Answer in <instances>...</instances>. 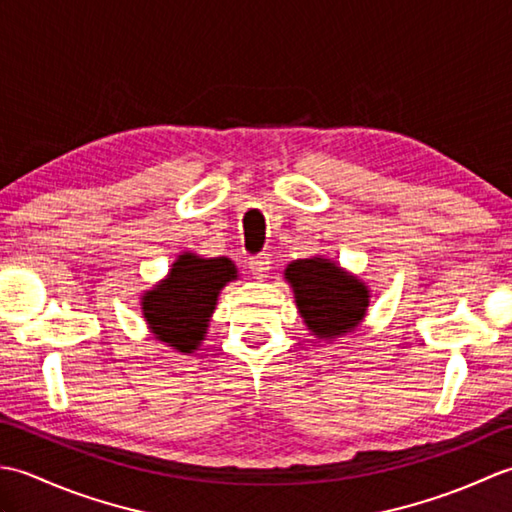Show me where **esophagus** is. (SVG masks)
Segmentation results:
<instances>
[{"label": "esophagus", "instance_id": "esophagus-1", "mask_svg": "<svg viewBox=\"0 0 512 512\" xmlns=\"http://www.w3.org/2000/svg\"><path fill=\"white\" fill-rule=\"evenodd\" d=\"M248 268L255 279H266L270 270V259L266 255H257L248 259Z\"/></svg>", "mask_w": 512, "mask_h": 512}]
</instances>
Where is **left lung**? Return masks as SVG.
Here are the masks:
<instances>
[{"label": "left lung", "instance_id": "1", "mask_svg": "<svg viewBox=\"0 0 512 512\" xmlns=\"http://www.w3.org/2000/svg\"><path fill=\"white\" fill-rule=\"evenodd\" d=\"M303 323L317 339H336L356 330L367 314L369 288L325 257L295 259L284 270Z\"/></svg>", "mask_w": 512, "mask_h": 512}]
</instances>
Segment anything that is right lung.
Wrapping results in <instances>:
<instances>
[{"label":"right lung","instance_id":"obj_1","mask_svg":"<svg viewBox=\"0 0 512 512\" xmlns=\"http://www.w3.org/2000/svg\"><path fill=\"white\" fill-rule=\"evenodd\" d=\"M233 279L237 268L228 257L178 255L169 275L140 301L147 328L173 350L191 354L204 341L220 290Z\"/></svg>","mask_w":512,"mask_h":512}]
</instances>
